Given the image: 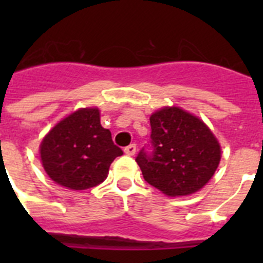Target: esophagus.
Returning a JSON list of instances; mask_svg holds the SVG:
<instances>
[{
  "mask_svg": "<svg viewBox=\"0 0 263 263\" xmlns=\"http://www.w3.org/2000/svg\"><path fill=\"white\" fill-rule=\"evenodd\" d=\"M136 150H137V146L134 145H129V146H126V147L124 148V152H125V154L126 155H129V157H133L134 154H136Z\"/></svg>",
  "mask_w": 263,
  "mask_h": 263,
  "instance_id": "obj_1",
  "label": "esophagus"
}]
</instances>
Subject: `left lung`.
<instances>
[{
	"label": "left lung",
	"instance_id": "obj_1",
	"mask_svg": "<svg viewBox=\"0 0 263 263\" xmlns=\"http://www.w3.org/2000/svg\"><path fill=\"white\" fill-rule=\"evenodd\" d=\"M150 125L152 152L143 147L136 158L148 184L167 196H185L210 182L221 148L200 118L166 106L153 113Z\"/></svg>",
	"mask_w": 263,
	"mask_h": 263
}]
</instances>
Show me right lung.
I'll return each mask as SVG.
<instances>
[{"mask_svg": "<svg viewBox=\"0 0 263 263\" xmlns=\"http://www.w3.org/2000/svg\"><path fill=\"white\" fill-rule=\"evenodd\" d=\"M122 150L100 124L97 108H81L62 120L41 143L47 175L69 190H87L103 183Z\"/></svg>", "mask_w": 263, "mask_h": 263, "instance_id": "right-lung-1", "label": "right lung"}]
</instances>
